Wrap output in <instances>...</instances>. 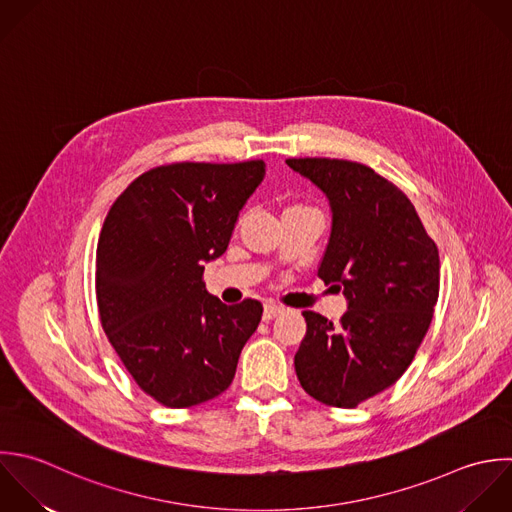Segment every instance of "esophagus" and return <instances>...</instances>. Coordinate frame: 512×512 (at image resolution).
Instances as JSON below:
<instances>
[{
	"instance_id": "obj_1",
	"label": "esophagus",
	"mask_w": 512,
	"mask_h": 512,
	"mask_svg": "<svg viewBox=\"0 0 512 512\" xmlns=\"http://www.w3.org/2000/svg\"><path fill=\"white\" fill-rule=\"evenodd\" d=\"M281 313H283V307L269 303V305H265V309H263V321H271V319H275V317L281 315Z\"/></svg>"
}]
</instances>
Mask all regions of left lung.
<instances>
[{"label":"left lung","instance_id":"obj_1","mask_svg":"<svg viewBox=\"0 0 512 512\" xmlns=\"http://www.w3.org/2000/svg\"><path fill=\"white\" fill-rule=\"evenodd\" d=\"M287 165L329 197L333 229L317 275L349 301L337 325L303 311L295 371L319 403L355 409L413 363L439 299V249L411 199L371 167L329 157Z\"/></svg>","mask_w":512,"mask_h":512}]
</instances>
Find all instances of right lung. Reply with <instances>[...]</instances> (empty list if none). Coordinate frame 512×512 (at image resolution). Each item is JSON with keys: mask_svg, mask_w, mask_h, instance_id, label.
<instances>
[{"mask_svg": "<svg viewBox=\"0 0 512 512\" xmlns=\"http://www.w3.org/2000/svg\"><path fill=\"white\" fill-rule=\"evenodd\" d=\"M263 159L179 161L141 173L111 205L97 241L101 327L137 387L171 409L201 405L233 381L263 305L209 295L203 261L225 253Z\"/></svg>", "mask_w": 512, "mask_h": 512, "instance_id": "1", "label": "right lung"}]
</instances>
